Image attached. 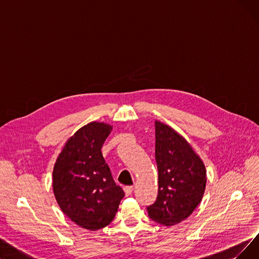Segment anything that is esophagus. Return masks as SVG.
<instances>
[{"label":"esophagus","instance_id":"obj_1","mask_svg":"<svg viewBox=\"0 0 259 259\" xmlns=\"http://www.w3.org/2000/svg\"><path fill=\"white\" fill-rule=\"evenodd\" d=\"M133 190H134V188H133V187H131V186H129V187H125V188H124V191H125L126 196L131 195V194H132V192H133Z\"/></svg>","mask_w":259,"mask_h":259}]
</instances>
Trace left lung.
<instances>
[{
    "instance_id": "1",
    "label": "left lung",
    "mask_w": 259,
    "mask_h": 259,
    "mask_svg": "<svg viewBox=\"0 0 259 259\" xmlns=\"http://www.w3.org/2000/svg\"><path fill=\"white\" fill-rule=\"evenodd\" d=\"M155 159L158 192L147 208L150 219L171 227L187 220L199 205L207 185L205 164L188 141L155 120Z\"/></svg>"
}]
</instances>
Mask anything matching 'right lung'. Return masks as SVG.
Here are the masks:
<instances>
[{
  "instance_id": "obj_1",
  "label": "right lung",
  "mask_w": 259,
  "mask_h": 259,
  "mask_svg": "<svg viewBox=\"0 0 259 259\" xmlns=\"http://www.w3.org/2000/svg\"><path fill=\"white\" fill-rule=\"evenodd\" d=\"M112 126L91 121L67 140L52 172V189L62 212L78 227L97 231L110 224L125 193L101 149Z\"/></svg>"
}]
</instances>
